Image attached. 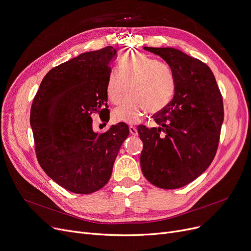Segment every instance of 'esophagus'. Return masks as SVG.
I'll return each instance as SVG.
<instances>
[{"label":"esophagus","mask_w":251,"mask_h":251,"mask_svg":"<svg viewBox=\"0 0 251 251\" xmlns=\"http://www.w3.org/2000/svg\"><path fill=\"white\" fill-rule=\"evenodd\" d=\"M129 131H130V133L132 134V135H137V134H138L137 128H136V127H134V126H132V125H130V126H129Z\"/></svg>","instance_id":"34e87169"}]
</instances>
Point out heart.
Masks as SVG:
<instances>
[{
  "label": "heart",
  "mask_w": 251,
  "mask_h": 251,
  "mask_svg": "<svg viewBox=\"0 0 251 251\" xmlns=\"http://www.w3.org/2000/svg\"><path fill=\"white\" fill-rule=\"evenodd\" d=\"M130 95L117 108L114 119L128 123L138 122L147 112L155 114L164 110L176 94L174 69L139 51H127L118 62V71H112L105 83L108 100L119 104L128 91Z\"/></svg>",
  "instance_id": "obj_1"
}]
</instances>
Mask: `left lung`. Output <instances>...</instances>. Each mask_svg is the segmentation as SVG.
Returning <instances> with one entry per match:
<instances>
[{
	"mask_svg": "<svg viewBox=\"0 0 251 251\" xmlns=\"http://www.w3.org/2000/svg\"><path fill=\"white\" fill-rule=\"evenodd\" d=\"M176 74L173 100L152 116L160 127H137L143 142L142 173L154 186L176 189L195 180L213 162L224 120V103L208 66L172 48L144 47Z\"/></svg>",
	"mask_w": 251,
	"mask_h": 251,
	"instance_id": "left-lung-1",
	"label": "left lung"
}]
</instances>
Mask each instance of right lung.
Masks as SVG:
<instances>
[{
	"label": "right lung",
	"mask_w": 251,
	"mask_h": 251,
	"mask_svg": "<svg viewBox=\"0 0 251 251\" xmlns=\"http://www.w3.org/2000/svg\"><path fill=\"white\" fill-rule=\"evenodd\" d=\"M115 56L116 50L108 46L50 69L31 104L38 164L60 186L77 194L96 192L108 183L129 135L123 122L102 133L92 130V114L110 119L105 83Z\"/></svg>",
	"instance_id": "add662e5"
}]
</instances>
